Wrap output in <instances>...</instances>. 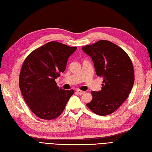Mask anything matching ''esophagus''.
Returning <instances> with one entry per match:
<instances>
[{
  "mask_svg": "<svg viewBox=\"0 0 152 152\" xmlns=\"http://www.w3.org/2000/svg\"><path fill=\"white\" fill-rule=\"evenodd\" d=\"M77 94H79V95H83V94L85 93V91H82L80 90H77Z\"/></svg>",
  "mask_w": 152,
  "mask_h": 152,
  "instance_id": "1",
  "label": "esophagus"
}]
</instances>
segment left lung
<instances>
[{
    "label": "left lung",
    "mask_w": 152,
    "mask_h": 152,
    "mask_svg": "<svg viewBox=\"0 0 152 152\" xmlns=\"http://www.w3.org/2000/svg\"><path fill=\"white\" fill-rule=\"evenodd\" d=\"M83 50L92 58L96 75L103 78L102 90L92 91V102L86 106L98 115L113 113L127 98L134 81L131 60L119 46L99 40Z\"/></svg>",
    "instance_id": "left-lung-1"
}]
</instances>
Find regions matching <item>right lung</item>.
Returning a JSON list of instances; mask_svg holds the SVG:
<instances>
[{
  "mask_svg": "<svg viewBox=\"0 0 152 152\" xmlns=\"http://www.w3.org/2000/svg\"><path fill=\"white\" fill-rule=\"evenodd\" d=\"M76 47L50 42L34 50L25 58L19 74V88L25 102L36 116L53 120L65 109L73 90H64L55 79L66 69Z\"/></svg>",
  "mask_w": 152,
  "mask_h": 152,
  "instance_id": "right-lung-1",
  "label": "right lung"
}]
</instances>
